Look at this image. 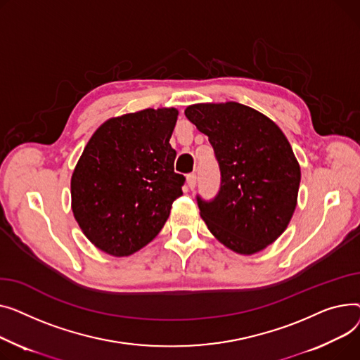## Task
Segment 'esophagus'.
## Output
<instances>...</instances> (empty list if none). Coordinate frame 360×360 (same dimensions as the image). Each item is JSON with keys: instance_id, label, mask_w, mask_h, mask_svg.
<instances>
[{"instance_id": "obj_1", "label": "esophagus", "mask_w": 360, "mask_h": 360, "mask_svg": "<svg viewBox=\"0 0 360 360\" xmlns=\"http://www.w3.org/2000/svg\"><path fill=\"white\" fill-rule=\"evenodd\" d=\"M186 180H187V186H188V188H195L196 187V180H198V177H196V174L195 173H190V174H187V177H186Z\"/></svg>"}]
</instances>
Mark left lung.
<instances>
[{
	"instance_id": "left-lung-1",
	"label": "left lung",
	"mask_w": 360,
	"mask_h": 360,
	"mask_svg": "<svg viewBox=\"0 0 360 360\" xmlns=\"http://www.w3.org/2000/svg\"><path fill=\"white\" fill-rule=\"evenodd\" d=\"M186 117L209 138L221 172L212 200L196 196L209 231L240 255L264 250L297 207L301 168L279 126L248 105L202 103Z\"/></svg>"
}]
</instances>
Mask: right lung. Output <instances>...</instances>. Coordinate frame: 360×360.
<instances>
[{
  "instance_id": "obj_1",
  "label": "right lung",
  "mask_w": 360,
  "mask_h": 360,
  "mask_svg": "<svg viewBox=\"0 0 360 360\" xmlns=\"http://www.w3.org/2000/svg\"><path fill=\"white\" fill-rule=\"evenodd\" d=\"M179 112L145 109L93 134L71 179L72 212L86 237L115 257L153 241L183 195L170 145Z\"/></svg>"
}]
</instances>
